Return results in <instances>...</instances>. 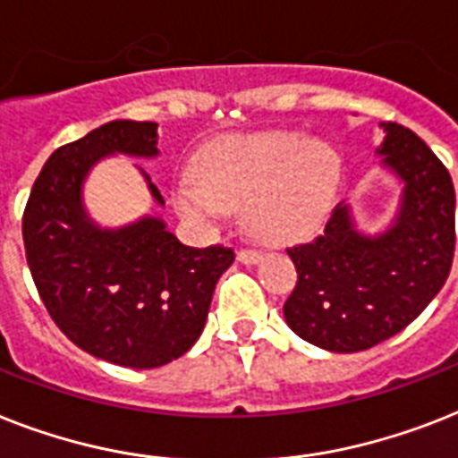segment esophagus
<instances>
[{"label":"esophagus","mask_w":458,"mask_h":458,"mask_svg":"<svg viewBox=\"0 0 458 458\" xmlns=\"http://www.w3.org/2000/svg\"><path fill=\"white\" fill-rule=\"evenodd\" d=\"M237 261L244 263V266H254V263L261 261V251H256V249H240L237 251Z\"/></svg>","instance_id":"1"}]
</instances>
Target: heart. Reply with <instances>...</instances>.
Returning <instances> with one entry per match:
<instances>
[{"mask_svg":"<svg viewBox=\"0 0 458 458\" xmlns=\"http://www.w3.org/2000/svg\"><path fill=\"white\" fill-rule=\"evenodd\" d=\"M336 152L299 131L230 136L199 152L195 174L174 185V207L192 223H216L247 202L244 223L266 244L318 233L332 209Z\"/></svg>","mask_w":458,"mask_h":458,"instance_id":"1","label":"heart"}]
</instances>
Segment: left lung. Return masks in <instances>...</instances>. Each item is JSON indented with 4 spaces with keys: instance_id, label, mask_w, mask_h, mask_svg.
Segmentation results:
<instances>
[{
    "instance_id": "obj_1",
    "label": "left lung",
    "mask_w": 458,
    "mask_h": 458,
    "mask_svg": "<svg viewBox=\"0 0 458 458\" xmlns=\"http://www.w3.org/2000/svg\"><path fill=\"white\" fill-rule=\"evenodd\" d=\"M377 155L404 183L400 209L378 235L358 230L338 202L325 233L287 249L299 280L284 319L303 341L358 352L395 336L447 282L454 259V185L433 150L403 124H381Z\"/></svg>"
}]
</instances>
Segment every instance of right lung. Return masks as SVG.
<instances>
[{
	"label": "right lung",
	"instance_id": "1",
	"mask_svg": "<svg viewBox=\"0 0 458 458\" xmlns=\"http://www.w3.org/2000/svg\"><path fill=\"white\" fill-rule=\"evenodd\" d=\"M157 157L155 122L114 120L63 145L39 171L23 214L30 273L61 332L94 358L155 369L192 348L233 249L185 247L162 218L100 228L84 181L107 155ZM155 202L157 185L140 169Z\"/></svg>",
	"mask_w": 458,
	"mask_h": 458
}]
</instances>
